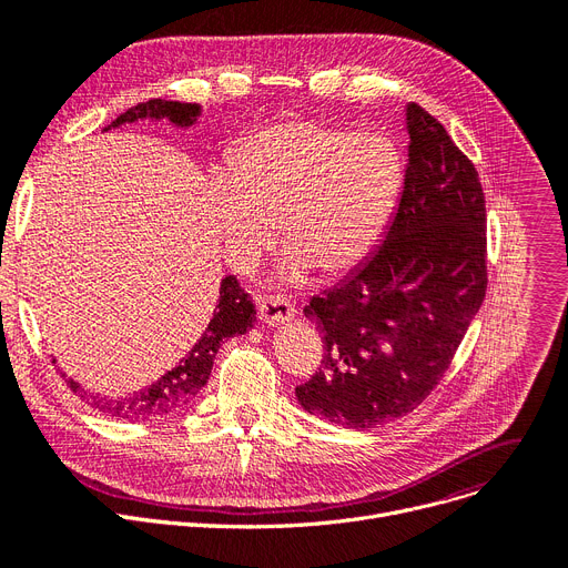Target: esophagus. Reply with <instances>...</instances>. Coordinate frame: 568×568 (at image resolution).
<instances>
[{"mask_svg":"<svg viewBox=\"0 0 568 568\" xmlns=\"http://www.w3.org/2000/svg\"><path fill=\"white\" fill-rule=\"evenodd\" d=\"M257 313H260V320L268 326L285 324V322L294 320V315H296L294 306L287 300H283V296H276V294H260L257 296Z\"/></svg>","mask_w":568,"mask_h":568,"instance_id":"esophagus-1","label":"esophagus"}]
</instances>
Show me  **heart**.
<instances>
[{
    "mask_svg": "<svg viewBox=\"0 0 568 568\" xmlns=\"http://www.w3.org/2000/svg\"><path fill=\"white\" fill-rule=\"evenodd\" d=\"M403 186V161L379 133H352L292 119L251 133L227 168L209 176V206L227 262L251 272L274 246L276 225L290 246L285 283L317 266L343 276L377 246Z\"/></svg>",
    "mask_w": 568,
    "mask_h": 568,
    "instance_id": "b5f03b06",
    "label": "heart"
}]
</instances>
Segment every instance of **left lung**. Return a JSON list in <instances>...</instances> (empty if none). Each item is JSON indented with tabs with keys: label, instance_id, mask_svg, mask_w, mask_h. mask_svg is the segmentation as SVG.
<instances>
[{
	"label": "left lung",
	"instance_id": "8db88e82",
	"mask_svg": "<svg viewBox=\"0 0 568 568\" xmlns=\"http://www.w3.org/2000/svg\"><path fill=\"white\" fill-rule=\"evenodd\" d=\"M407 168L394 221L375 251L304 315L322 368L294 394L343 428L368 430L419 407L449 368L486 296V200L449 133L405 105Z\"/></svg>",
	"mask_w": 568,
	"mask_h": 568
}]
</instances>
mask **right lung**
I'll list each match as a JSON object with an SVG mask.
<instances>
[{"label":"right lung","mask_w":568,"mask_h":568,"mask_svg":"<svg viewBox=\"0 0 568 568\" xmlns=\"http://www.w3.org/2000/svg\"><path fill=\"white\" fill-rule=\"evenodd\" d=\"M200 114H202V105L197 103L154 99L146 103H138L124 114H119L103 131L119 129L124 124H135L140 119H152V122L168 119L174 129H191L197 124ZM255 320H257L255 306L248 300V294L239 290L234 276H225L221 281L219 302L212 313V320L206 324V329L200 334V338L189 349L184 359L174 368H170L165 375H161L156 382L142 386V389L129 396L112 398V396L87 392L64 371L59 373H62V377L67 379V384L71 386V392L75 396H80L87 405H92L97 412L112 416V419H124V422L154 419V416H163L191 405L204 389L209 375H212L216 352L221 349L223 341L246 334L248 329H253ZM57 359H52V364Z\"/></svg>","instance_id":"obj_1"}]
</instances>
